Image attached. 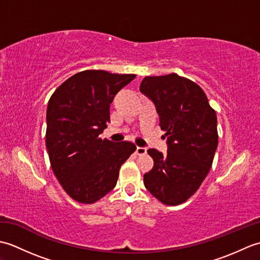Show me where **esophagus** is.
<instances>
[{
    "mask_svg": "<svg viewBox=\"0 0 260 260\" xmlns=\"http://www.w3.org/2000/svg\"><path fill=\"white\" fill-rule=\"evenodd\" d=\"M147 150L145 147H141V146H137L136 147V154L137 155H144V154H146Z\"/></svg>",
    "mask_w": 260,
    "mask_h": 260,
    "instance_id": "1",
    "label": "esophagus"
}]
</instances>
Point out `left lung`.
<instances>
[{
	"mask_svg": "<svg viewBox=\"0 0 260 260\" xmlns=\"http://www.w3.org/2000/svg\"><path fill=\"white\" fill-rule=\"evenodd\" d=\"M140 90L155 104L169 145L167 155L147 151L154 165L144 184L159 202L178 206L194 194L212 167L217 115L202 88L178 74L147 76Z\"/></svg>",
	"mask_w": 260,
	"mask_h": 260,
	"instance_id": "left-lung-1",
	"label": "left lung"
}]
</instances>
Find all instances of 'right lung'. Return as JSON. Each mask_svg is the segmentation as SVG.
I'll list each match as a JSON object with an SVG mask.
<instances>
[{
    "label": "right lung",
    "instance_id": "right-lung-1",
    "mask_svg": "<svg viewBox=\"0 0 260 260\" xmlns=\"http://www.w3.org/2000/svg\"><path fill=\"white\" fill-rule=\"evenodd\" d=\"M136 75L85 70L71 76L49 99L46 145L54 175L75 201L95 203L112 191L121 164L136 150L99 134L107 127L116 93Z\"/></svg>",
    "mask_w": 260,
    "mask_h": 260
}]
</instances>
